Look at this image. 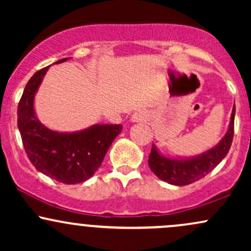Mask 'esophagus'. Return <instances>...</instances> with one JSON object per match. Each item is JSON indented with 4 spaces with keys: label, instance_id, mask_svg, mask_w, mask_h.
<instances>
[{
    "label": "esophagus",
    "instance_id": "esophagus-1",
    "mask_svg": "<svg viewBox=\"0 0 251 251\" xmlns=\"http://www.w3.org/2000/svg\"><path fill=\"white\" fill-rule=\"evenodd\" d=\"M150 114L148 111H137L133 113V116L131 117V120L133 123H140V122H146L149 119Z\"/></svg>",
    "mask_w": 251,
    "mask_h": 251
}]
</instances>
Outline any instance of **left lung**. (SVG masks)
Here are the masks:
<instances>
[{"label":"left lung","instance_id":"left-lung-1","mask_svg":"<svg viewBox=\"0 0 251 251\" xmlns=\"http://www.w3.org/2000/svg\"><path fill=\"white\" fill-rule=\"evenodd\" d=\"M235 105L230 117L229 128L221 142L204 153L190 158L165 157L158 151L157 146L152 144L151 153L149 155V166L159 179L172 185L183 186L200 180L211 172L229 152L234 138Z\"/></svg>","mask_w":251,"mask_h":251}]
</instances>
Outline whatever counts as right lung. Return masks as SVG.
I'll return each instance as SVG.
<instances>
[{
  "mask_svg": "<svg viewBox=\"0 0 251 251\" xmlns=\"http://www.w3.org/2000/svg\"><path fill=\"white\" fill-rule=\"evenodd\" d=\"M68 57L56 63L67 61ZM48 67L37 71L25 85L17 107V127L28 158L37 171L65 184H77L92 177L123 126L96 124L75 132H57L37 119L34 98Z\"/></svg>",
  "mask_w": 251,
  "mask_h": 251,
  "instance_id": "obj_1",
  "label": "right lung"
}]
</instances>
